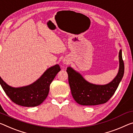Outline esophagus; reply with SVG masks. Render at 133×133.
<instances>
[{
  "label": "esophagus",
  "instance_id": "34e87169",
  "mask_svg": "<svg viewBox=\"0 0 133 133\" xmlns=\"http://www.w3.org/2000/svg\"><path fill=\"white\" fill-rule=\"evenodd\" d=\"M69 62H70V60H69L68 58H64L63 60V64H68Z\"/></svg>",
  "mask_w": 133,
  "mask_h": 133
}]
</instances>
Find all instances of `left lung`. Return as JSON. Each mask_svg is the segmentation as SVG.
I'll use <instances>...</instances> for the list:
<instances>
[{
	"mask_svg": "<svg viewBox=\"0 0 133 133\" xmlns=\"http://www.w3.org/2000/svg\"><path fill=\"white\" fill-rule=\"evenodd\" d=\"M118 57V72L112 81L105 85L90 83L72 67H67L69 83L76 102L82 105H97L105 104L112 96L124 76V64L121 49Z\"/></svg>",
	"mask_w": 133,
	"mask_h": 133,
	"instance_id": "8db88e82",
	"label": "left lung"
}]
</instances>
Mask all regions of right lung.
<instances>
[{"label":"right lung","mask_w":133,"mask_h":133,"mask_svg":"<svg viewBox=\"0 0 133 133\" xmlns=\"http://www.w3.org/2000/svg\"><path fill=\"white\" fill-rule=\"evenodd\" d=\"M60 70V66L56 64L46 70L33 83L22 87H12L4 82L1 76L0 84L8 96L16 104L26 107H37L47 97L50 84Z\"/></svg>","instance_id":"right-lung-1"}]
</instances>
